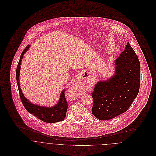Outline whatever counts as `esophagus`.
I'll use <instances>...</instances> for the list:
<instances>
[{"label":"esophagus","mask_w":156,"mask_h":156,"mask_svg":"<svg viewBox=\"0 0 156 156\" xmlns=\"http://www.w3.org/2000/svg\"><path fill=\"white\" fill-rule=\"evenodd\" d=\"M71 90L72 92L76 94V95H77V97L79 96V88L77 87V83H75L71 88Z\"/></svg>","instance_id":"1"}]
</instances>
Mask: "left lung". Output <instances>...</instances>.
I'll list each match as a JSON object with an SVG mask.
<instances>
[{"label":"left lung","instance_id":"obj_1","mask_svg":"<svg viewBox=\"0 0 156 156\" xmlns=\"http://www.w3.org/2000/svg\"><path fill=\"white\" fill-rule=\"evenodd\" d=\"M114 76L97 83L91 93L92 114L100 120L111 119L126 112L137 97L140 82V65L129 44L115 62Z\"/></svg>","mask_w":156,"mask_h":156}]
</instances>
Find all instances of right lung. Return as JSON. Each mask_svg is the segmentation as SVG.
<instances>
[{"mask_svg":"<svg viewBox=\"0 0 156 156\" xmlns=\"http://www.w3.org/2000/svg\"><path fill=\"white\" fill-rule=\"evenodd\" d=\"M29 47L30 45L27 46L23 51L16 69V80L22 104L27 112L44 122L47 123H55L62 121L66 116L68 108V103L65 97V89L61 93L60 98L58 103L52 107H44L33 104L30 102L23 94L19 82L20 66L22 64L23 55Z\"/></svg>","mask_w":156,"mask_h":156,"instance_id":"add662e5","label":"right lung"}]
</instances>
